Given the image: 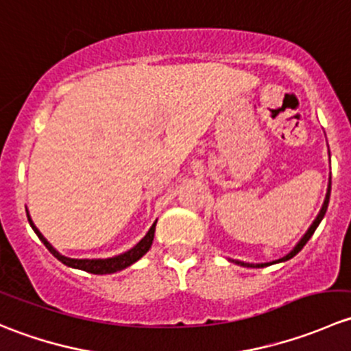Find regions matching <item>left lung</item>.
Masks as SVG:
<instances>
[{"instance_id":"8db88e82","label":"left lung","mask_w":351,"mask_h":351,"mask_svg":"<svg viewBox=\"0 0 351 351\" xmlns=\"http://www.w3.org/2000/svg\"><path fill=\"white\" fill-rule=\"evenodd\" d=\"M329 195H331V178H329V183H328V192H326V197H324L323 207H321L319 214L316 215V219H314V222H313V224L309 226V229H307V231H306V234H304L302 238H300V241L297 243L295 246H293V250L290 251V253H287L285 256L278 258V260H275V261H267V263H246V261L231 260V258H229V260H231V261H234V263H238V265H241V267H247V268H263V267H270V265H275V263H282V261H287V260H290V258H293V256H295L297 253H299L300 250H302L304 246H306V243L309 241V239H311V236L314 234V231H316V229H317V226H319V224H321V221H323L324 214H326V210H328Z\"/></svg>"}]
</instances>
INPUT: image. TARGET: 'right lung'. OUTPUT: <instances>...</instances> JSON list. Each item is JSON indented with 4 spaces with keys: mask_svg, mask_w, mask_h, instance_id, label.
<instances>
[{
    "mask_svg": "<svg viewBox=\"0 0 351 351\" xmlns=\"http://www.w3.org/2000/svg\"><path fill=\"white\" fill-rule=\"evenodd\" d=\"M27 217H28V222H30L32 229H34V232L38 236V239L45 244V247H47V250L51 251V253L54 254V256L58 258L61 263H64L66 267L76 268V270H83V271H88V274H95V275L115 274V271L123 270V268L130 267V265L136 263L137 260H141V258H143L144 254L149 251L151 244H153L156 222H158V221H154V224L151 226V229L146 232V236H144V238L141 239L136 246H132L130 250H127L125 253H120V254H117V256H112V258H69V256H64V254L59 253V251L56 250V247L44 238V234L38 231L37 226H35L34 221H32L28 210H27Z\"/></svg>",
    "mask_w": 351,
    "mask_h": 351,
    "instance_id": "obj_1",
    "label": "right lung"
}]
</instances>
